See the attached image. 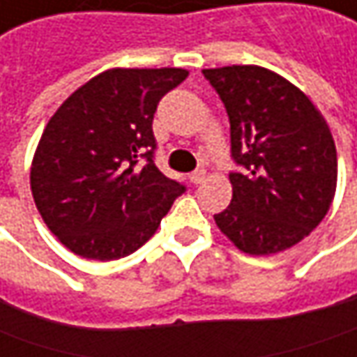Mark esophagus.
Here are the masks:
<instances>
[{
    "label": "esophagus",
    "mask_w": 357,
    "mask_h": 357,
    "mask_svg": "<svg viewBox=\"0 0 357 357\" xmlns=\"http://www.w3.org/2000/svg\"><path fill=\"white\" fill-rule=\"evenodd\" d=\"M204 179H206V172H204V169H197V172H194V174L190 176V181H192L194 185L202 183Z\"/></svg>",
    "instance_id": "1"
}]
</instances>
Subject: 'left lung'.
Instances as JSON below:
<instances>
[{
  "label": "left lung",
  "mask_w": 357,
  "mask_h": 357,
  "mask_svg": "<svg viewBox=\"0 0 357 357\" xmlns=\"http://www.w3.org/2000/svg\"><path fill=\"white\" fill-rule=\"evenodd\" d=\"M229 117L231 204L213 215L240 252L271 256L300 243L330 211L337 183L332 132L312 100L261 66L204 70Z\"/></svg>",
  "instance_id": "left-lung-1"
}]
</instances>
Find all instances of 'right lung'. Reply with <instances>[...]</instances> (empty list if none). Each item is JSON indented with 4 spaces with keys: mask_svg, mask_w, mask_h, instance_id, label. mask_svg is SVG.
I'll list each match as a JSON object with an SVG mask.
<instances>
[{
    "mask_svg": "<svg viewBox=\"0 0 357 357\" xmlns=\"http://www.w3.org/2000/svg\"><path fill=\"white\" fill-rule=\"evenodd\" d=\"M188 75L181 68H112L77 87L47 121L31 160V195L75 256H130L183 194L151 160V121L160 100ZM139 157L149 162L142 168Z\"/></svg>",
    "mask_w": 357,
    "mask_h": 357,
    "instance_id": "add662e5",
    "label": "right lung"
}]
</instances>
